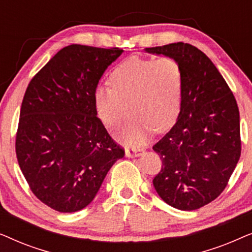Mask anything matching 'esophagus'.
<instances>
[{"instance_id": "34e87169", "label": "esophagus", "mask_w": 252, "mask_h": 252, "mask_svg": "<svg viewBox=\"0 0 252 252\" xmlns=\"http://www.w3.org/2000/svg\"><path fill=\"white\" fill-rule=\"evenodd\" d=\"M125 154H126V156L129 158L139 157V156H141V155L144 154V150L143 149H134V148H127Z\"/></svg>"}]
</instances>
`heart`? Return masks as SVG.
<instances>
[{
	"mask_svg": "<svg viewBox=\"0 0 252 252\" xmlns=\"http://www.w3.org/2000/svg\"><path fill=\"white\" fill-rule=\"evenodd\" d=\"M110 87H98L94 99L97 115L110 129L133 119L117 134L125 146L140 147L151 130L167 129L178 118L184 91V72L174 58L129 57L109 75Z\"/></svg>",
	"mask_w": 252,
	"mask_h": 252,
	"instance_id": "b5f03b06",
	"label": "heart"
}]
</instances>
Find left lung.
Wrapping results in <instances>:
<instances>
[{"label": "left lung", "mask_w": 252, "mask_h": 252, "mask_svg": "<svg viewBox=\"0 0 252 252\" xmlns=\"http://www.w3.org/2000/svg\"><path fill=\"white\" fill-rule=\"evenodd\" d=\"M146 51L174 58L184 72L177 123L153 147L161 160L154 187L168 205L197 210L221 194L240 159L236 99L211 60L191 44L170 43Z\"/></svg>", "instance_id": "obj_1"}]
</instances>
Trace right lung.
<instances>
[{
    "label": "right lung",
    "mask_w": 252,
    "mask_h": 252,
    "mask_svg": "<svg viewBox=\"0 0 252 252\" xmlns=\"http://www.w3.org/2000/svg\"><path fill=\"white\" fill-rule=\"evenodd\" d=\"M123 49L71 44L27 86L16 155L31 190L58 212L86 208L125 151L97 117L95 91Z\"/></svg>",
    "instance_id": "right-lung-1"
}]
</instances>
